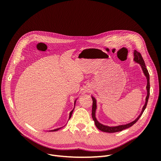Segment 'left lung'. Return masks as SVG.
Listing matches in <instances>:
<instances>
[{
	"mask_svg": "<svg viewBox=\"0 0 161 161\" xmlns=\"http://www.w3.org/2000/svg\"><path fill=\"white\" fill-rule=\"evenodd\" d=\"M134 61H136V62H137L138 64H140V65L142 66V68L143 69V71L145 74V75L147 77V96L146 97V102L145 105L143 106V109L142 113H140V115L138 116L135 120H134L133 122L125 124V125H119V126H115V127H109V126H106V125H104L101 124H100L96 119V101L94 97H92V119L95 122V125L97 127L98 129L103 131V132H110V133H113V132H119V131H122L124 129H127L131 126H132L137 120H139V119L141 117V116L142 115L143 113L144 112L147 105V103L148 101V98H149V96H150V76H149V73L148 71L147 70V69L146 68V65L144 62V60L141 55V53L140 52H137L136 50H134Z\"/></svg>",
	"mask_w": 161,
	"mask_h": 161,
	"instance_id": "8db88e82",
	"label": "left lung"
}]
</instances>
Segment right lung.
I'll return each mask as SVG.
<instances>
[{
  "mask_svg": "<svg viewBox=\"0 0 161 161\" xmlns=\"http://www.w3.org/2000/svg\"><path fill=\"white\" fill-rule=\"evenodd\" d=\"M75 103H76V101H75ZM73 109L70 112V114H69V119L71 117V115H72V113H73ZM61 128V127H60ZM60 128H58V129H54V130H50V131H51V132H52V131H57V130H58V129H60Z\"/></svg>",
  "mask_w": 161,
  "mask_h": 161,
  "instance_id": "right-lung-1",
  "label": "right lung"
}]
</instances>
